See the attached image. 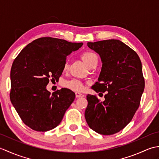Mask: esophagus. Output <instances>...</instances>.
<instances>
[{
  "label": "esophagus",
  "instance_id": "1",
  "mask_svg": "<svg viewBox=\"0 0 159 159\" xmlns=\"http://www.w3.org/2000/svg\"><path fill=\"white\" fill-rule=\"evenodd\" d=\"M83 96H84V95H83V94H81V93H78V92L76 93V97L78 98H80V97H83Z\"/></svg>",
  "mask_w": 159,
  "mask_h": 159
}]
</instances>
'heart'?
<instances>
[{
    "label": "heart",
    "mask_w": 159,
    "mask_h": 159,
    "mask_svg": "<svg viewBox=\"0 0 159 159\" xmlns=\"http://www.w3.org/2000/svg\"><path fill=\"white\" fill-rule=\"evenodd\" d=\"M82 59L83 60V61L85 62L86 65L89 67L94 62H96L98 61V57L96 56V54H94L93 52H84L82 56ZM68 62L66 61L65 63H64L63 66V70H67L68 69ZM64 87H67L71 90H73L74 92H80L84 89V85L83 83H81L79 80L76 79H73L71 80H68V81H66L63 83Z\"/></svg>",
    "instance_id": "obj_1"
}]
</instances>
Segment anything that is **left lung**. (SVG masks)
<instances>
[{
    "instance_id": "left-lung-1",
    "label": "left lung",
    "mask_w": 159,
    "mask_h": 159,
    "mask_svg": "<svg viewBox=\"0 0 159 159\" xmlns=\"http://www.w3.org/2000/svg\"><path fill=\"white\" fill-rule=\"evenodd\" d=\"M87 46L98 54L102 63L93 89L108 92L103 102L87 95L85 120L91 129L110 135L126 126L139 107L145 87L142 65L136 52L120 40L88 42Z\"/></svg>"
}]
</instances>
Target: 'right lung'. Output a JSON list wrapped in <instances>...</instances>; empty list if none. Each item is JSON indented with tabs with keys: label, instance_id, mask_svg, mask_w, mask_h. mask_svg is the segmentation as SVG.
<instances>
[{
	"label": "right lung",
	"instance_id": "add662e5",
	"mask_svg": "<svg viewBox=\"0 0 159 159\" xmlns=\"http://www.w3.org/2000/svg\"><path fill=\"white\" fill-rule=\"evenodd\" d=\"M65 39L41 38L29 43L13 61L10 100L22 121L31 129L46 132L61 123L75 93L63 88L52 93L49 80H58L66 57L83 46Z\"/></svg>",
	"mask_w": 159,
	"mask_h": 159
}]
</instances>
